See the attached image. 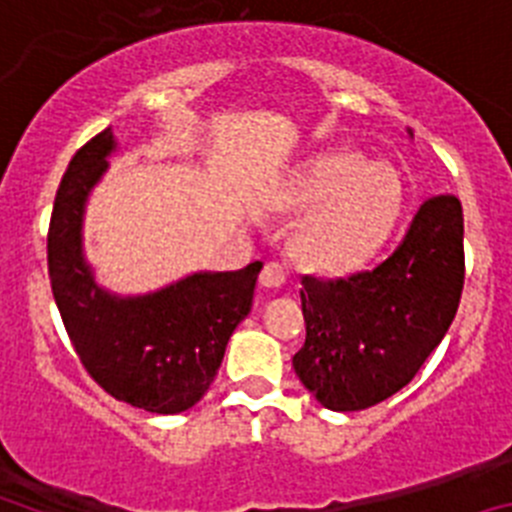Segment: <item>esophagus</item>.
Instances as JSON below:
<instances>
[{
	"label": "esophagus",
	"instance_id": "esophagus-1",
	"mask_svg": "<svg viewBox=\"0 0 512 512\" xmlns=\"http://www.w3.org/2000/svg\"><path fill=\"white\" fill-rule=\"evenodd\" d=\"M261 284H264L266 289L284 287V284H287V271H284V266L277 264V261L266 264L264 271H261Z\"/></svg>",
	"mask_w": 512,
	"mask_h": 512
}]
</instances>
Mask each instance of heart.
I'll use <instances>...</instances> for the list:
<instances>
[{
  "mask_svg": "<svg viewBox=\"0 0 512 512\" xmlns=\"http://www.w3.org/2000/svg\"><path fill=\"white\" fill-rule=\"evenodd\" d=\"M292 205L307 210L295 235L305 264L341 271L359 264L390 233L400 210V184L384 166H366L356 153L315 158L292 187Z\"/></svg>",
  "mask_w": 512,
  "mask_h": 512,
  "instance_id": "1",
  "label": "heart"
}]
</instances>
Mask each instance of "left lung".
I'll use <instances>...</instances> for the list:
<instances>
[{"label":"left lung","mask_w":512,"mask_h":512,"mask_svg":"<svg viewBox=\"0 0 512 512\" xmlns=\"http://www.w3.org/2000/svg\"><path fill=\"white\" fill-rule=\"evenodd\" d=\"M302 284L307 336L292 359L297 377L323 408H372L418 374L454 320L464 287L461 202L451 194L423 202L374 269Z\"/></svg>","instance_id":"left-lung-1"}]
</instances>
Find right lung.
<instances>
[{"label": "right lung", "instance_id": "1", "mask_svg": "<svg viewBox=\"0 0 512 512\" xmlns=\"http://www.w3.org/2000/svg\"><path fill=\"white\" fill-rule=\"evenodd\" d=\"M117 151L112 128L102 130L63 174L48 230L53 297L99 387L146 413L176 415L210 390L233 330L251 312L261 261L238 271H192L143 295L102 287L84 251V215Z\"/></svg>", "mask_w": 512, "mask_h": 512}]
</instances>
